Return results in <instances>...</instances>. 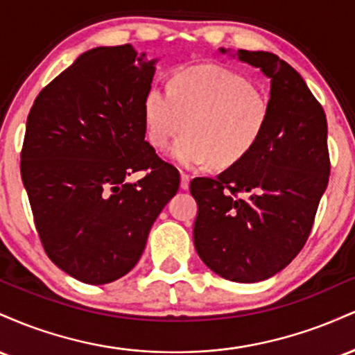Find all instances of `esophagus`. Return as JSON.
<instances>
[{"label": "esophagus", "mask_w": 355, "mask_h": 355, "mask_svg": "<svg viewBox=\"0 0 355 355\" xmlns=\"http://www.w3.org/2000/svg\"><path fill=\"white\" fill-rule=\"evenodd\" d=\"M190 187V175L187 173H182L180 175V189L182 190H187Z\"/></svg>", "instance_id": "34e87169"}]
</instances>
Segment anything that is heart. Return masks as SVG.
<instances>
[{
    "instance_id": "obj_1",
    "label": "heart",
    "mask_w": 355,
    "mask_h": 355,
    "mask_svg": "<svg viewBox=\"0 0 355 355\" xmlns=\"http://www.w3.org/2000/svg\"><path fill=\"white\" fill-rule=\"evenodd\" d=\"M268 118L267 93L217 64L177 71L168 89L152 87L144 98L145 133L155 148H166L185 130L170 150L180 168L239 164L263 137Z\"/></svg>"
}]
</instances>
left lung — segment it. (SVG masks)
Wrapping results in <instances>:
<instances>
[{"label":"left lung","instance_id":"8db88e82","mask_svg":"<svg viewBox=\"0 0 355 355\" xmlns=\"http://www.w3.org/2000/svg\"><path fill=\"white\" fill-rule=\"evenodd\" d=\"M235 56L270 80V118L243 160L215 178L191 180L198 205L193 243L215 274L252 284L270 279L302 250L331 160L324 108L302 76L274 53L239 50Z\"/></svg>","mask_w":355,"mask_h":355}]
</instances>
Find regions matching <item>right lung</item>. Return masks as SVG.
Segmentation results:
<instances>
[{
    "instance_id": "add662e5",
    "label": "right lung",
    "mask_w": 355,
    "mask_h": 355,
    "mask_svg": "<svg viewBox=\"0 0 355 355\" xmlns=\"http://www.w3.org/2000/svg\"><path fill=\"white\" fill-rule=\"evenodd\" d=\"M155 63L132 44L93 48L40 92L28 115L21 178L36 230L51 262L80 282L128 274L180 185L145 140ZM135 171L147 175L126 182Z\"/></svg>"
}]
</instances>
